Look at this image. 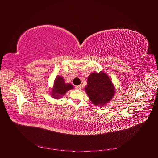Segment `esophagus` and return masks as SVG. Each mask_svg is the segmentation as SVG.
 Here are the masks:
<instances>
[{
	"label": "esophagus",
	"instance_id": "obj_1",
	"mask_svg": "<svg viewBox=\"0 0 158 158\" xmlns=\"http://www.w3.org/2000/svg\"><path fill=\"white\" fill-rule=\"evenodd\" d=\"M75 88H76V89H82V85H76V86Z\"/></svg>",
	"mask_w": 158,
	"mask_h": 158
}]
</instances>
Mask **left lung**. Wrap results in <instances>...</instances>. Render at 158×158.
Listing matches in <instances>:
<instances>
[{"mask_svg":"<svg viewBox=\"0 0 158 158\" xmlns=\"http://www.w3.org/2000/svg\"><path fill=\"white\" fill-rule=\"evenodd\" d=\"M85 91L96 106H103L111 101L115 92L112 81L103 72L94 73L88 76Z\"/></svg>","mask_w":158,"mask_h":158,"instance_id":"8db88e82","label":"left lung"}]
</instances>
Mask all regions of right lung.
Listing matches in <instances>:
<instances>
[{
    "label": "right lung",
    "mask_w": 158,
    "mask_h": 158,
    "mask_svg": "<svg viewBox=\"0 0 158 158\" xmlns=\"http://www.w3.org/2000/svg\"><path fill=\"white\" fill-rule=\"evenodd\" d=\"M73 88L74 87L73 85L70 84H66L63 78L58 76L55 80L53 89H52L51 94L53 98L59 99L62 98L67 91Z\"/></svg>",
    "instance_id": "right-lung-1"
}]
</instances>
